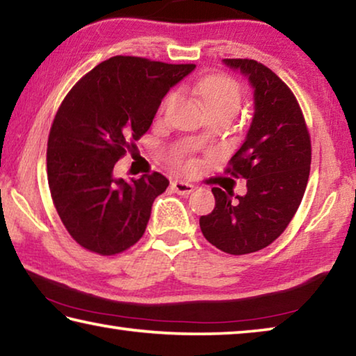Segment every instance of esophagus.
Listing matches in <instances>:
<instances>
[{
    "label": "esophagus",
    "instance_id": "34e87169",
    "mask_svg": "<svg viewBox=\"0 0 356 356\" xmlns=\"http://www.w3.org/2000/svg\"><path fill=\"white\" fill-rule=\"evenodd\" d=\"M172 188L177 193V195H190V193L195 191V185L184 182V180H174Z\"/></svg>",
    "mask_w": 356,
    "mask_h": 356
}]
</instances>
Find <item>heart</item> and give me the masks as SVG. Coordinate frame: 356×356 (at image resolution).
<instances>
[{"label":"heart","mask_w":356,"mask_h":356,"mask_svg":"<svg viewBox=\"0 0 356 356\" xmlns=\"http://www.w3.org/2000/svg\"><path fill=\"white\" fill-rule=\"evenodd\" d=\"M196 92L200 95L204 108L210 110H226L236 114L242 104V91L238 84L229 76L213 75L197 83ZM171 97L165 100L166 105Z\"/></svg>","instance_id":"heart-1"}]
</instances>
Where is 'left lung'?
Listing matches in <instances>:
<instances>
[{
  "label": "left lung",
  "mask_w": 356,
  "mask_h": 356,
  "mask_svg": "<svg viewBox=\"0 0 356 356\" xmlns=\"http://www.w3.org/2000/svg\"><path fill=\"white\" fill-rule=\"evenodd\" d=\"M251 84L254 113L227 172L246 180V195L212 188L215 209L200 218L210 243L229 254H248L278 238L303 200L311 140L298 102L281 78L252 59H222Z\"/></svg>",
  "instance_id": "left-lung-1"
}]
</instances>
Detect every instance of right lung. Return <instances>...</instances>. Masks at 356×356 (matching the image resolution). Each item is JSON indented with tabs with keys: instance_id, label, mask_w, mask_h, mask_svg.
Returning a JSON list of instances; mask_svg holds the SVG:
<instances>
[{
	"instance_id": "1",
	"label": "right lung",
	"mask_w": 356,
	"mask_h": 356,
	"mask_svg": "<svg viewBox=\"0 0 356 356\" xmlns=\"http://www.w3.org/2000/svg\"><path fill=\"white\" fill-rule=\"evenodd\" d=\"M195 67L114 56L84 75L59 106L48 136V185L59 218L83 248L111 256L143 237L170 180L154 172L127 182L114 177V165Z\"/></svg>"
}]
</instances>
